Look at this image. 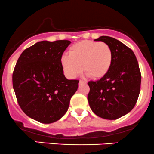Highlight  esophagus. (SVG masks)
<instances>
[{"instance_id":"esophagus-1","label":"esophagus","mask_w":154,"mask_h":154,"mask_svg":"<svg viewBox=\"0 0 154 154\" xmlns=\"http://www.w3.org/2000/svg\"><path fill=\"white\" fill-rule=\"evenodd\" d=\"M79 84H86V82H85V81L80 80V81H79Z\"/></svg>"}]
</instances>
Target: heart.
<instances>
[{
	"label": "heart",
	"instance_id": "1",
	"mask_svg": "<svg viewBox=\"0 0 154 154\" xmlns=\"http://www.w3.org/2000/svg\"><path fill=\"white\" fill-rule=\"evenodd\" d=\"M113 53L103 42L83 40L72 45L68 54L60 59L62 68L67 77L74 79L84 69L94 79H101L109 72L112 64Z\"/></svg>",
	"mask_w": 154,
	"mask_h": 154
}]
</instances>
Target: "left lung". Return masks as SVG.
I'll return each mask as SVG.
<instances>
[{"instance_id":"1","label":"left lung","mask_w":154,"mask_h":154,"mask_svg":"<svg viewBox=\"0 0 154 154\" xmlns=\"http://www.w3.org/2000/svg\"><path fill=\"white\" fill-rule=\"evenodd\" d=\"M95 41L110 46L113 60L104 77L88 82V103L97 116L116 120L133 109L139 96L141 76L138 60L130 48L115 38L102 36Z\"/></svg>"}]
</instances>
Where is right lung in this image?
I'll use <instances>...</instances> for the list:
<instances>
[{
  "mask_svg": "<svg viewBox=\"0 0 154 154\" xmlns=\"http://www.w3.org/2000/svg\"><path fill=\"white\" fill-rule=\"evenodd\" d=\"M69 40L40 41L26 48L15 66L13 85L22 110L42 124L58 121L67 112L79 80H69L60 63Z\"/></svg>",
  "mask_w": 154,
  "mask_h": 154,
  "instance_id": "obj_1",
  "label": "right lung"
}]
</instances>
